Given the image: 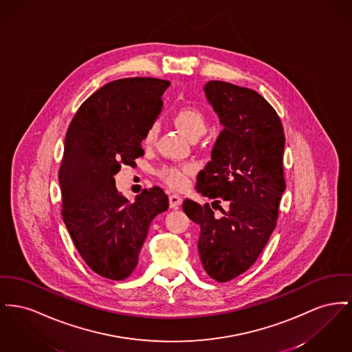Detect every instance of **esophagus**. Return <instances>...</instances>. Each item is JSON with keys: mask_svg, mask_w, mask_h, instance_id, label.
Instances as JSON below:
<instances>
[{"mask_svg": "<svg viewBox=\"0 0 352 352\" xmlns=\"http://www.w3.org/2000/svg\"><path fill=\"white\" fill-rule=\"evenodd\" d=\"M168 202H170V207L171 208H177V207L182 204V197L178 195V194H171L168 197Z\"/></svg>", "mask_w": 352, "mask_h": 352, "instance_id": "esophagus-1", "label": "esophagus"}]
</instances>
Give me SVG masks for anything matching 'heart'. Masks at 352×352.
Masks as SVG:
<instances>
[{
    "mask_svg": "<svg viewBox=\"0 0 352 352\" xmlns=\"http://www.w3.org/2000/svg\"><path fill=\"white\" fill-rule=\"evenodd\" d=\"M171 120L174 124L186 134L188 138L197 140L206 131V117L205 114L190 104L178 107ZM157 138V124H150L142 135L144 147H151ZM195 167L192 165H165L158 170V177L165 182L167 186L175 190L185 188L194 174Z\"/></svg>",
    "mask_w": 352,
    "mask_h": 352,
    "instance_id": "obj_1",
    "label": "heart"
}]
</instances>
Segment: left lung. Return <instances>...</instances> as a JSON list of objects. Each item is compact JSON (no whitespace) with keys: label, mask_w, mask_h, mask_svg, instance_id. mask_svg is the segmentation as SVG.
<instances>
[{"label":"left lung","mask_w":352,"mask_h":352,"mask_svg":"<svg viewBox=\"0 0 352 352\" xmlns=\"http://www.w3.org/2000/svg\"><path fill=\"white\" fill-rule=\"evenodd\" d=\"M205 93L225 129L195 188L214 202L199 205L186 199L184 210L201 228L198 250L204 269L222 283L255 263L276 226L286 188L285 133L274 107L255 90L210 81ZM222 199L229 202L228 210L219 206ZM212 208L223 215L217 217Z\"/></svg>","instance_id":"left-lung-1"}]
</instances>
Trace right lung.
<instances>
[{
  "instance_id": "1",
  "label": "right lung",
  "mask_w": 352,
  "mask_h": 352,
  "mask_svg": "<svg viewBox=\"0 0 352 352\" xmlns=\"http://www.w3.org/2000/svg\"><path fill=\"white\" fill-rule=\"evenodd\" d=\"M168 85L151 77L106 83L80 106L65 137L63 222L86 265L111 280L131 275L151 221L168 207L161 187L129 204L114 181L121 166L144 155L142 135L161 113Z\"/></svg>"
}]
</instances>
